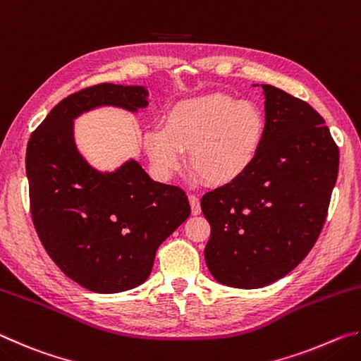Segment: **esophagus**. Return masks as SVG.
<instances>
[{"label":"esophagus","mask_w":361,"mask_h":361,"mask_svg":"<svg viewBox=\"0 0 361 361\" xmlns=\"http://www.w3.org/2000/svg\"><path fill=\"white\" fill-rule=\"evenodd\" d=\"M189 204H191L192 215H199V213H200V202H199V197H197V195L189 194Z\"/></svg>","instance_id":"1"}]
</instances>
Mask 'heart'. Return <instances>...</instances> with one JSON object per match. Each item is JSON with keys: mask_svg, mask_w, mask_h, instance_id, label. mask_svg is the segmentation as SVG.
<instances>
[{"mask_svg": "<svg viewBox=\"0 0 361 361\" xmlns=\"http://www.w3.org/2000/svg\"><path fill=\"white\" fill-rule=\"evenodd\" d=\"M266 116L252 102L212 94L181 102L167 113L164 127L146 133L145 149L159 172L189 167L210 186L240 180L258 159L266 138Z\"/></svg>", "mask_w": 361, "mask_h": 361, "instance_id": "1", "label": "heart"}]
</instances>
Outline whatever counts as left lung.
Wrapping results in <instances>:
<instances>
[{"mask_svg":"<svg viewBox=\"0 0 361 361\" xmlns=\"http://www.w3.org/2000/svg\"><path fill=\"white\" fill-rule=\"evenodd\" d=\"M262 149L240 180L207 192V267L219 283L261 288L291 272L319 239L339 170L325 119L269 84Z\"/></svg>","mask_w":361,"mask_h":361,"instance_id":"left-lung-1","label":"left lung"}]
</instances>
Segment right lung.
<instances>
[{
  "instance_id": "obj_1",
  "label": "right lung",
  "mask_w": 361,
  "mask_h": 361,
  "mask_svg": "<svg viewBox=\"0 0 361 361\" xmlns=\"http://www.w3.org/2000/svg\"><path fill=\"white\" fill-rule=\"evenodd\" d=\"M143 85L97 84L66 97L27 146L30 212L47 255L66 277L95 293H119L149 277L161 243L191 213L181 188L149 178L137 161L99 172L79 154L73 119L97 106L135 113Z\"/></svg>"
}]
</instances>
